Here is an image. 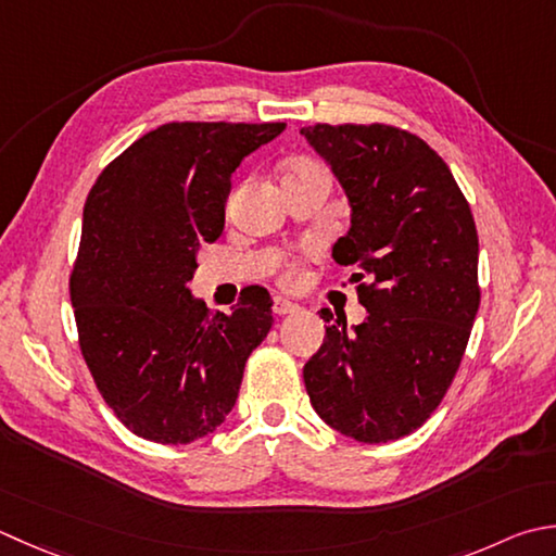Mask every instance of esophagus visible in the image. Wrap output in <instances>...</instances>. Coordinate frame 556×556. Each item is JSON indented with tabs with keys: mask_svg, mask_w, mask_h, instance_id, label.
<instances>
[{
	"mask_svg": "<svg viewBox=\"0 0 556 556\" xmlns=\"http://www.w3.org/2000/svg\"><path fill=\"white\" fill-rule=\"evenodd\" d=\"M271 311H275L277 315H289V313H296L299 311V306L296 303H291V301H287V299H275V306H271Z\"/></svg>",
	"mask_w": 556,
	"mask_h": 556,
	"instance_id": "obj_1",
	"label": "esophagus"
}]
</instances>
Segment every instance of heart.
Returning <instances> with one entry per match:
<instances>
[{
	"label": "heart",
	"instance_id": "heart-1",
	"mask_svg": "<svg viewBox=\"0 0 556 556\" xmlns=\"http://www.w3.org/2000/svg\"><path fill=\"white\" fill-rule=\"evenodd\" d=\"M306 173H325V168L320 166L318 161L301 156V159H293V161L289 163L285 178L306 176ZM313 253H315L313 248H306V250H303V255H301L299 260H289V263H287L285 267H281V281H285V285H296V281L301 279V260H303V257H311Z\"/></svg>",
	"mask_w": 556,
	"mask_h": 556
}]
</instances>
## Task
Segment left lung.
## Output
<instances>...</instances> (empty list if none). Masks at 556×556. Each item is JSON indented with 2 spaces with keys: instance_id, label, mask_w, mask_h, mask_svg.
<instances>
[{
  "instance_id": "obj_1",
  "label": "left lung",
  "mask_w": 556,
  "mask_h": 556,
  "mask_svg": "<svg viewBox=\"0 0 556 556\" xmlns=\"http://www.w3.org/2000/svg\"><path fill=\"white\" fill-rule=\"evenodd\" d=\"M352 202L332 255L350 265L366 323L325 328L303 366L320 419L362 443L417 431L448 393L480 308V238L451 168L395 125L301 127Z\"/></svg>"
}]
</instances>
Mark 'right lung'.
Listing matches in <instances>:
<instances>
[{
	"label": "right lung",
	"instance_id": "add662e5",
	"mask_svg": "<svg viewBox=\"0 0 556 556\" xmlns=\"http://www.w3.org/2000/svg\"><path fill=\"white\" fill-rule=\"evenodd\" d=\"M287 123H168L96 178L70 271L79 350L115 417L180 445L233 409L248 356L271 330V296L241 291L231 313L194 301L202 243L224 231L231 173Z\"/></svg>",
	"mask_w": 556,
	"mask_h": 556
}]
</instances>
